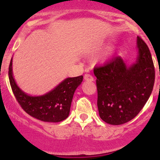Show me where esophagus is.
<instances>
[{
    "label": "esophagus",
    "mask_w": 160,
    "mask_h": 160,
    "mask_svg": "<svg viewBox=\"0 0 160 160\" xmlns=\"http://www.w3.org/2000/svg\"><path fill=\"white\" fill-rule=\"evenodd\" d=\"M84 79L87 81V82H93L94 78L89 74H85V76H84Z\"/></svg>",
    "instance_id": "1"
}]
</instances>
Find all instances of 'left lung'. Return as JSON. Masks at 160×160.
<instances>
[{
    "mask_svg": "<svg viewBox=\"0 0 160 160\" xmlns=\"http://www.w3.org/2000/svg\"><path fill=\"white\" fill-rule=\"evenodd\" d=\"M138 55L127 65L116 56L94 68L99 116L110 125H122L134 118L149 99L155 82V68L149 48L137 37Z\"/></svg>",
    "mask_w": 160,
    "mask_h": 160,
    "instance_id": "left-lung-1",
    "label": "left lung"
}]
</instances>
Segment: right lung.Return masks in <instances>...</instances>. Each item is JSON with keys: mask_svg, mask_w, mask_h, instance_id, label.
I'll use <instances>...</instances> for the list:
<instances>
[{"mask_svg": "<svg viewBox=\"0 0 160 160\" xmlns=\"http://www.w3.org/2000/svg\"><path fill=\"white\" fill-rule=\"evenodd\" d=\"M9 81L13 93L21 108L31 116L48 122H58L68 118L75 90L83 76L67 78L46 94L32 96L23 92L14 78L12 58L9 65Z\"/></svg>", "mask_w": 160, "mask_h": 160, "instance_id": "1", "label": "right lung"}]
</instances>
